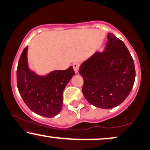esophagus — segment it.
I'll return each instance as SVG.
<instances>
[{
	"instance_id": "obj_1",
	"label": "esophagus",
	"mask_w": 150,
	"mask_h": 150,
	"mask_svg": "<svg viewBox=\"0 0 150 150\" xmlns=\"http://www.w3.org/2000/svg\"><path fill=\"white\" fill-rule=\"evenodd\" d=\"M73 69L74 71L76 73H78L79 71V64L77 63V62H75L73 64Z\"/></svg>"
}]
</instances>
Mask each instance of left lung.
<instances>
[{"label": "left lung", "mask_w": 150, "mask_h": 150, "mask_svg": "<svg viewBox=\"0 0 150 150\" xmlns=\"http://www.w3.org/2000/svg\"><path fill=\"white\" fill-rule=\"evenodd\" d=\"M107 37L104 51L95 52L79 69L85 99L103 109L117 106L127 98L136 75L132 57L124 42L112 33Z\"/></svg>", "instance_id": "obj_1"}]
</instances>
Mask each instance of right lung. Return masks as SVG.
<instances>
[{
  "label": "right lung",
  "mask_w": 150,
  "mask_h": 150,
  "mask_svg": "<svg viewBox=\"0 0 150 150\" xmlns=\"http://www.w3.org/2000/svg\"><path fill=\"white\" fill-rule=\"evenodd\" d=\"M28 47L20 57L17 69V86L24 102L37 115L53 117L61 111L63 92L75 73L71 66L64 71L39 75L29 68Z\"/></svg>",
  "instance_id": "add662e5"
}]
</instances>
